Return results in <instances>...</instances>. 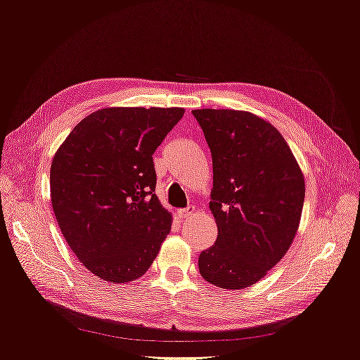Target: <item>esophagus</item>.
Masks as SVG:
<instances>
[{"label":"esophagus","mask_w":360,"mask_h":360,"mask_svg":"<svg viewBox=\"0 0 360 360\" xmlns=\"http://www.w3.org/2000/svg\"><path fill=\"white\" fill-rule=\"evenodd\" d=\"M193 212H195V207H193V205H189V207H186V209H179V210L176 212V214H177L179 219L183 221V219H188L189 216H192Z\"/></svg>","instance_id":"34e87169"}]
</instances>
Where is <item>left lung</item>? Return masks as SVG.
I'll use <instances>...</instances> for the list:
<instances>
[{"label":"left lung","mask_w":360,"mask_h":360,"mask_svg":"<svg viewBox=\"0 0 360 360\" xmlns=\"http://www.w3.org/2000/svg\"><path fill=\"white\" fill-rule=\"evenodd\" d=\"M213 160L217 238L198 258L210 284L242 290L267 275L297 233L304 200L299 163L278 129L246 111L193 110Z\"/></svg>","instance_id":"8db88e82"}]
</instances>
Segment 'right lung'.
I'll use <instances>...</instances> for the list:
<instances>
[{"mask_svg":"<svg viewBox=\"0 0 360 360\" xmlns=\"http://www.w3.org/2000/svg\"><path fill=\"white\" fill-rule=\"evenodd\" d=\"M183 108H105L75 126L51 165V201L73 254L101 279L143 276L171 230L153 153Z\"/></svg>","mask_w":360,"mask_h":360,"instance_id":"1","label":"right lung"}]
</instances>
